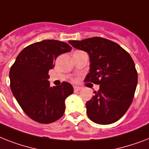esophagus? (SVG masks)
<instances>
[{"mask_svg":"<svg viewBox=\"0 0 149 149\" xmlns=\"http://www.w3.org/2000/svg\"><path fill=\"white\" fill-rule=\"evenodd\" d=\"M73 89H74L75 91H79V90H81L82 89V88L79 86H73Z\"/></svg>","mask_w":149,"mask_h":149,"instance_id":"1","label":"esophagus"}]
</instances>
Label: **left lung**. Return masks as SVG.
Masks as SVG:
<instances>
[{"label": "left lung", "mask_w": 149, "mask_h": 149, "mask_svg": "<svg viewBox=\"0 0 149 149\" xmlns=\"http://www.w3.org/2000/svg\"><path fill=\"white\" fill-rule=\"evenodd\" d=\"M69 43L89 54V72L85 81L100 85L86 104L88 117L100 125L118 121L129 109L137 86L138 73L131 56L116 43L102 37Z\"/></svg>", "instance_id": "obj_1"}]
</instances>
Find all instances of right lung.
I'll return each instance as SVG.
<instances>
[{"instance_id": "add662e5", "label": "right lung", "mask_w": 149, "mask_h": 149, "mask_svg": "<svg viewBox=\"0 0 149 149\" xmlns=\"http://www.w3.org/2000/svg\"><path fill=\"white\" fill-rule=\"evenodd\" d=\"M68 43L44 40L25 47L10 70L12 93L24 112L37 123L48 124L61 118L65 100L73 93L70 83L50 86L48 72L58 56L70 52Z\"/></svg>"}]
</instances>
